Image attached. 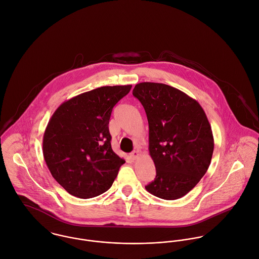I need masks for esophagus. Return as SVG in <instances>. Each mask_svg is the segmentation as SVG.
<instances>
[{
    "mask_svg": "<svg viewBox=\"0 0 259 259\" xmlns=\"http://www.w3.org/2000/svg\"><path fill=\"white\" fill-rule=\"evenodd\" d=\"M130 156H131V158H132V159H134V160H135V159H137V158L139 157V152L134 150V151H133V152L130 154Z\"/></svg>",
    "mask_w": 259,
    "mask_h": 259,
    "instance_id": "34e87169",
    "label": "esophagus"
}]
</instances>
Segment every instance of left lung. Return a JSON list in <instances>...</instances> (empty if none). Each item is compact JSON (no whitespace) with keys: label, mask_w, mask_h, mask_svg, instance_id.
<instances>
[{"label":"left lung","mask_w":259,"mask_h":259,"mask_svg":"<svg viewBox=\"0 0 259 259\" xmlns=\"http://www.w3.org/2000/svg\"><path fill=\"white\" fill-rule=\"evenodd\" d=\"M133 95L147 115L149 154L156 167L155 179L145 188L161 199L181 198L211 162L214 139L206 114L195 99L162 83H139Z\"/></svg>","instance_id":"left-lung-1"}]
</instances>
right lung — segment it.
I'll return each mask as SVG.
<instances>
[{
  "label": "right lung",
  "instance_id": "1",
  "mask_svg": "<svg viewBox=\"0 0 259 259\" xmlns=\"http://www.w3.org/2000/svg\"><path fill=\"white\" fill-rule=\"evenodd\" d=\"M131 87H100L54 112L43 137V155L55 180L71 195L87 199L106 192L125 163L112 150L108 125L113 107Z\"/></svg>",
  "mask_w": 259,
  "mask_h": 259
}]
</instances>
